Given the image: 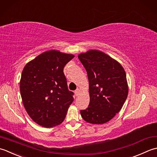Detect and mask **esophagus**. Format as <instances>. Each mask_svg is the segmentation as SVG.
Instances as JSON below:
<instances>
[{
    "label": "esophagus",
    "instance_id": "esophagus-1",
    "mask_svg": "<svg viewBox=\"0 0 157 157\" xmlns=\"http://www.w3.org/2000/svg\"><path fill=\"white\" fill-rule=\"evenodd\" d=\"M80 93H81V90H80L79 89H76V90L75 91V94L76 95V96H78L79 94H80Z\"/></svg>",
    "mask_w": 157,
    "mask_h": 157
}]
</instances>
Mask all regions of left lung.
<instances>
[{
  "label": "left lung",
  "instance_id": "1",
  "mask_svg": "<svg viewBox=\"0 0 157 157\" xmlns=\"http://www.w3.org/2000/svg\"><path fill=\"white\" fill-rule=\"evenodd\" d=\"M87 70L90 101L81 115L86 122L104 124L122 108L128 95L126 73L117 60L99 50L78 56Z\"/></svg>",
  "mask_w": 157,
  "mask_h": 157
}]
</instances>
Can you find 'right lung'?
<instances>
[{
    "mask_svg": "<svg viewBox=\"0 0 157 157\" xmlns=\"http://www.w3.org/2000/svg\"><path fill=\"white\" fill-rule=\"evenodd\" d=\"M74 57L49 50L24 66L20 82L22 101L30 117L40 126L53 127L66 118L74 98L63 70Z\"/></svg>",
    "mask_w": 157,
    "mask_h": 157,
    "instance_id": "1",
    "label": "right lung"
}]
</instances>
